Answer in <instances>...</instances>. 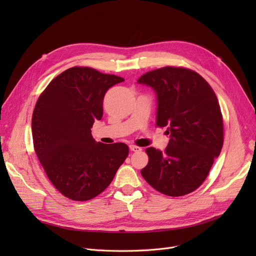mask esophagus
<instances>
[{"instance_id": "obj_1", "label": "esophagus", "mask_w": 256, "mask_h": 256, "mask_svg": "<svg viewBox=\"0 0 256 256\" xmlns=\"http://www.w3.org/2000/svg\"><path fill=\"white\" fill-rule=\"evenodd\" d=\"M130 150L132 152H141V150H142L141 147L136 146V145H130Z\"/></svg>"}]
</instances>
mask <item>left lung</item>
I'll return each instance as SVG.
<instances>
[{
	"label": "left lung",
	"mask_w": 256,
	"mask_h": 256,
	"mask_svg": "<svg viewBox=\"0 0 256 256\" xmlns=\"http://www.w3.org/2000/svg\"><path fill=\"white\" fill-rule=\"evenodd\" d=\"M139 84L156 92V124L170 135L164 152L148 147L142 176L168 196L195 191L206 178L223 146V120L218 98L206 80L182 67H163L143 74Z\"/></svg>",
	"instance_id": "1"
}]
</instances>
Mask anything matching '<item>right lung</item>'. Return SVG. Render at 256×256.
<instances>
[{
    "label": "right lung",
    "mask_w": 256,
    "mask_h": 256,
    "mask_svg": "<svg viewBox=\"0 0 256 256\" xmlns=\"http://www.w3.org/2000/svg\"><path fill=\"white\" fill-rule=\"evenodd\" d=\"M124 80L90 67H72L36 102L34 150L50 182L67 198L85 201L100 194L128 154L126 144H104L91 135L94 121L102 117L106 92Z\"/></svg>",
    "instance_id": "right-lung-1"
}]
</instances>
